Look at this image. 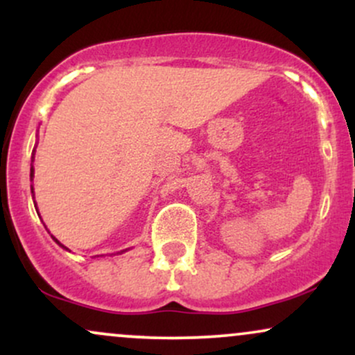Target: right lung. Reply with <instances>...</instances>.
<instances>
[{"label":"right lung","instance_id":"right-lung-1","mask_svg":"<svg viewBox=\"0 0 355 355\" xmlns=\"http://www.w3.org/2000/svg\"><path fill=\"white\" fill-rule=\"evenodd\" d=\"M30 177H31V178H33V166H31V173H30ZM31 191H33V187H31ZM53 239H55V237H53ZM55 242H56V243H58V245H61V243H60V242H58V240H56V239H55ZM61 247H63V245H61ZM63 248H67V247H63Z\"/></svg>","mask_w":355,"mask_h":355}]
</instances>
